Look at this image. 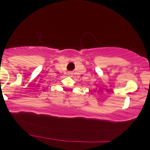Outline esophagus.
<instances>
[{"instance_id": "esophagus-1", "label": "esophagus", "mask_w": 150, "mask_h": 150, "mask_svg": "<svg viewBox=\"0 0 150 150\" xmlns=\"http://www.w3.org/2000/svg\"><path fill=\"white\" fill-rule=\"evenodd\" d=\"M68 75H70V76H71V75H73V73H72V72H69V73H68Z\"/></svg>"}]
</instances>
